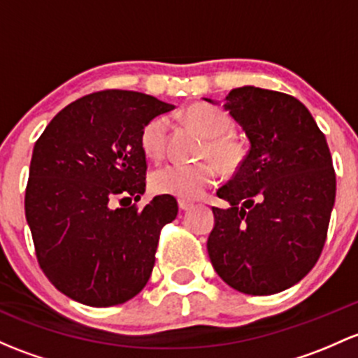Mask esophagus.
Segmentation results:
<instances>
[{"label":"esophagus","instance_id":"esophagus-1","mask_svg":"<svg viewBox=\"0 0 358 358\" xmlns=\"http://www.w3.org/2000/svg\"><path fill=\"white\" fill-rule=\"evenodd\" d=\"M192 202H189V201H182V199H180L178 201V208H180V210H189V209H192Z\"/></svg>","mask_w":358,"mask_h":358}]
</instances>
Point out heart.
Wrapping results in <instances>:
<instances>
[{
    "label": "heart",
    "instance_id": "b5f03b06",
    "mask_svg": "<svg viewBox=\"0 0 358 358\" xmlns=\"http://www.w3.org/2000/svg\"><path fill=\"white\" fill-rule=\"evenodd\" d=\"M183 118L208 138L204 154L213 157L224 171H235L242 164L243 148L228 135L233 130V120L227 111L213 104L195 103L183 111ZM166 135L168 122L163 116L145 123L141 134V145L145 157L150 161H159L164 156ZM216 180L217 168L213 163L168 164L152 173L150 187L157 194L171 195L182 201H194L204 195Z\"/></svg>",
    "mask_w": 358,
    "mask_h": 358
}]
</instances>
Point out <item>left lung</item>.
<instances>
[{
	"instance_id": "obj_1",
	"label": "left lung",
	"mask_w": 358,
	"mask_h": 358,
	"mask_svg": "<svg viewBox=\"0 0 358 358\" xmlns=\"http://www.w3.org/2000/svg\"><path fill=\"white\" fill-rule=\"evenodd\" d=\"M208 103L214 101L206 99ZM223 108L250 149L213 208L209 259L217 276L247 295H273L315 266L336 197L324 134L288 94L254 85L229 90Z\"/></svg>"
}]
</instances>
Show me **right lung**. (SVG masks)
Instances as JSON below:
<instances>
[{"instance_id": "add662e5", "label": "right lung", "mask_w": 358, "mask_h": 358, "mask_svg": "<svg viewBox=\"0 0 358 358\" xmlns=\"http://www.w3.org/2000/svg\"><path fill=\"white\" fill-rule=\"evenodd\" d=\"M173 104L134 90H103L63 108L34 145L25 217L41 269L71 300L111 307L148 285L159 231L178 214L171 195L138 210L145 192V123ZM122 198V208L110 202Z\"/></svg>"}]
</instances>
